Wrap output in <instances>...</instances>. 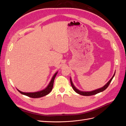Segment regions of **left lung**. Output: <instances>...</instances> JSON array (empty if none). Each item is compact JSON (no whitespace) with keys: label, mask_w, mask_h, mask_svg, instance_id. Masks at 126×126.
<instances>
[{"label":"left lung","mask_w":126,"mask_h":126,"mask_svg":"<svg viewBox=\"0 0 126 126\" xmlns=\"http://www.w3.org/2000/svg\"><path fill=\"white\" fill-rule=\"evenodd\" d=\"M115 75V74H113V76L112 77V78L109 80V81L106 83V84L104 86H103L102 87L100 88H99L96 90H94L93 91H80L78 90L77 88H76V87L74 85L73 83H72V80L71 79V78H70V83H71V85L72 86V88H73V89L75 90V91L76 93H77V94H80V95H82V96H92V95H94V94H97L98 93H99L100 92H102V91H104L105 89H106L107 88V87L109 86L110 83L111 82V80H112L114 76Z\"/></svg>","instance_id":"1"}]
</instances>
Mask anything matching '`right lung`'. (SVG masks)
<instances>
[{
    "label": "right lung",
    "mask_w": 126,
    "mask_h": 126,
    "mask_svg": "<svg viewBox=\"0 0 126 126\" xmlns=\"http://www.w3.org/2000/svg\"><path fill=\"white\" fill-rule=\"evenodd\" d=\"M57 73H58V71H57L55 74V75L53 76V77L51 78V80H50V82H49L48 85L47 86V87L43 90L39 91H37V92H34V93H24V92H22V91L18 90V89H17L20 94L33 98H40V97L46 96V95H47L48 94H49L50 93V91L52 89L53 85H54V79L56 77Z\"/></svg>",
    "instance_id": "right-lung-1"
}]
</instances>
